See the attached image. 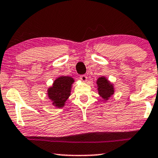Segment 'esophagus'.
<instances>
[{"mask_svg": "<svg viewBox=\"0 0 158 158\" xmlns=\"http://www.w3.org/2000/svg\"><path fill=\"white\" fill-rule=\"evenodd\" d=\"M80 78H81V80L83 82H85L88 80V77L85 75H82L80 76Z\"/></svg>", "mask_w": 158, "mask_h": 158, "instance_id": "34e87169", "label": "esophagus"}]
</instances>
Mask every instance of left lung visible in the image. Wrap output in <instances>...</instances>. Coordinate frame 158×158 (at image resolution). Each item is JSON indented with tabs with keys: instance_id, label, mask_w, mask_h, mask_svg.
I'll use <instances>...</instances> for the list:
<instances>
[{
	"instance_id": "1",
	"label": "left lung",
	"mask_w": 158,
	"mask_h": 158,
	"mask_svg": "<svg viewBox=\"0 0 158 158\" xmlns=\"http://www.w3.org/2000/svg\"><path fill=\"white\" fill-rule=\"evenodd\" d=\"M96 88L98 94L104 101H108L115 92L114 84L105 76L99 77L96 81Z\"/></svg>"
}]
</instances>
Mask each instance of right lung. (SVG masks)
Instances as JSON below:
<instances>
[{
    "label": "right lung",
    "mask_w": 158,
    "mask_h": 158,
    "mask_svg": "<svg viewBox=\"0 0 158 158\" xmlns=\"http://www.w3.org/2000/svg\"><path fill=\"white\" fill-rule=\"evenodd\" d=\"M74 78L60 75L55 80L52 85L47 89V96L56 108H62L70 96Z\"/></svg>",
    "instance_id": "add662e5"
}]
</instances>
